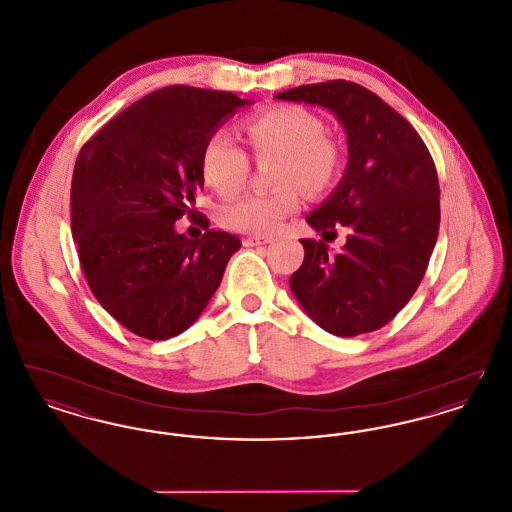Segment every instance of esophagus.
<instances>
[{"label": "esophagus", "mask_w": 512, "mask_h": 512, "mask_svg": "<svg viewBox=\"0 0 512 512\" xmlns=\"http://www.w3.org/2000/svg\"><path fill=\"white\" fill-rule=\"evenodd\" d=\"M274 238L268 234H251L244 240L245 245H265L270 244Z\"/></svg>", "instance_id": "1"}]
</instances>
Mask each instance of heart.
Returning a JSON list of instances; mask_svg holds the SVG:
<instances>
[{
	"instance_id": "b5f03b06",
	"label": "heart",
	"mask_w": 512,
	"mask_h": 512,
	"mask_svg": "<svg viewBox=\"0 0 512 512\" xmlns=\"http://www.w3.org/2000/svg\"><path fill=\"white\" fill-rule=\"evenodd\" d=\"M245 138L259 163H272L278 184L265 194L245 195L220 209L226 228L244 234L274 232L282 220L301 209L305 188L311 194L332 190L341 174V149L324 134V122L301 105H276L244 122ZM201 172L207 184L232 197L244 190L249 157L226 132H213L201 151Z\"/></svg>"
}]
</instances>
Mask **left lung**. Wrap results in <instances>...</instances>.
<instances>
[{
  "mask_svg": "<svg viewBox=\"0 0 512 512\" xmlns=\"http://www.w3.org/2000/svg\"><path fill=\"white\" fill-rule=\"evenodd\" d=\"M276 98L328 107L349 146L340 186L307 217L324 239L347 227L348 242L332 256L323 240H301L305 259L290 288L326 332L341 338L374 332L409 303L438 240L434 159L413 124L361 84L328 80Z\"/></svg>",
  "mask_w": 512,
  "mask_h": 512,
  "instance_id": "1",
  "label": "left lung"
}]
</instances>
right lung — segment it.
<instances>
[{
	"mask_svg": "<svg viewBox=\"0 0 512 512\" xmlns=\"http://www.w3.org/2000/svg\"><path fill=\"white\" fill-rule=\"evenodd\" d=\"M249 101L232 92L169 86L132 103L84 144L73 172L71 228L101 307L146 340L190 328L242 242L194 209L201 151L220 121ZM188 216L206 232L173 230Z\"/></svg>",
	"mask_w": 512,
	"mask_h": 512,
	"instance_id": "1",
	"label": "right lung"
}]
</instances>
